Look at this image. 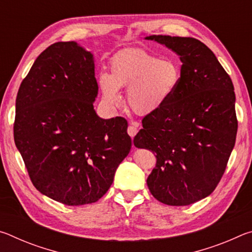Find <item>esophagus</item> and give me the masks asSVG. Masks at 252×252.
I'll return each mask as SVG.
<instances>
[{"label":"esophagus","mask_w":252,"mask_h":252,"mask_svg":"<svg viewBox=\"0 0 252 252\" xmlns=\"http://www.w3.org/2000/svg\"><path fill=\"white\" fill-rule=\"evenodd\" d=\"M136 132H138V126H134V125H130L127 126V133L131 136L132 139L134 138V135L136 134Z\"/></svg>","instance_id":"34e87169"}]
</instances>
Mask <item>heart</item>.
Returning <instances> with one entry per match:
<instances>
[{
  "label": "heart",
  "mask_w": 252,
  "mask_h": 252,
  "mask_svg": "<svg viewBox=\"0 0 252 252\" xmlns=\"http://www.w3.org/2000/svg\"><path fill=\"white\" fill-rule=\"evenodd\" d=\"M111 73H101L99 82L104 101L111 106L121 103L120 89L126 90V103L140 116L163 108L180 83L181 71L171 59H161L146 50H123L110 62Z\"/></svg>",
  "instance_id": "b5f03b06"
}]
</instances>
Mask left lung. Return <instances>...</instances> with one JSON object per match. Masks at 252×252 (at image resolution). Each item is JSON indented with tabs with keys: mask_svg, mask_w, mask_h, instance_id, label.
I'll return each mask as SVG.
<instances>
[{
	"mask_svg": "<svg viewBox=\"0 0 252 252\" xmlns=\"http://www.w3.org/2000/svg\"><path fill=\"white\" fill-rule=\"evenodd\" d=\"M176 52L180 83L163 108L143 118L136 148L156 155L147 185L158 201L189 206L213 192L236 142L232 81L212 51L193 37L150 35Z\"/></svg>",
	"mask_w": 252,
	"mask_h": 252,
	"instance_id": "left-lung-1",
	"label": "left lung"
}]
</instances>
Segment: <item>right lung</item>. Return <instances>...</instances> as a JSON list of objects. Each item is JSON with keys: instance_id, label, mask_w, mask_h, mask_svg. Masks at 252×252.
Masks as SVG:
<instances>
[{"instance_id": "obj_1", "label": "right lung", "mask_w": 252, "mask_h": 252, "mask_svg": "<svg viewBox=\"0 0 252 252\" xmlns=\"http://www.w3.org/2000/svg\"><path fill=\"white\" fill-rule=\"evenodd\" d=\"M93 54L76 42L42 52L20 85L14 142L42 194L66 206L103 197L129 155L125 118L102 119Z\"/></svg>"}]
</instances>
